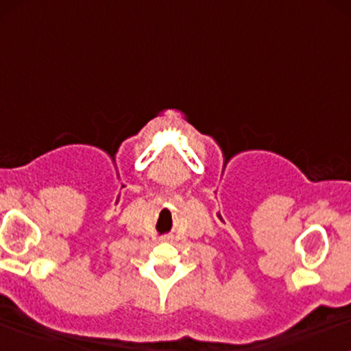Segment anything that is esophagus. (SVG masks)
Here are the masks:
<instances>
[{
  "mask_svg": "<svg viewBox=\"0 0 351 351\" xmlns=\"http://www.w3.org/2000/svg\"><path fill=\"white\" fill-rule=\"evenodd\" d=\"M162 240H163V242H170L171 237H170V235H167V237H162Z\"/></svg>",
  "mask_w": 351,
  "mask_h": 351,
  "instance_id": "1",
  "label": "esophagus"
}]
</instances>
